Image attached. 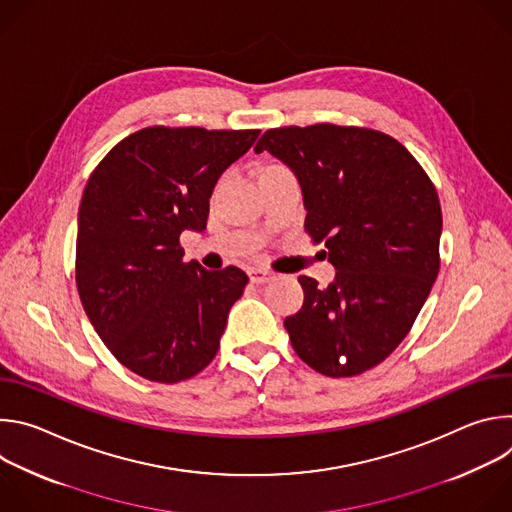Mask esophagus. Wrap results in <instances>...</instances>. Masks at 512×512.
I'll list each match as a JSON object with an SVG mask.
<instances>
[{"instance_id": "1", "label": "esophagus", "mask_w": 512, "mask_h": 512, "mask_svg": "<svg viewBox=\"0 0 512 512\" xmlns=\"http://www.w3.org/2000/svg\"><path fill=\"white\" fill-rule=\"evenodd\" d=\"M249 277H251V281H253L255 285H263V283H269V281H273L277 275H275L273 271H269V269H261V267H255V269H251V271H249Z\"/></svg>"}]
</instances>
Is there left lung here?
<instances>
[{
  "label": "left lung",
  "instance_id": "8db88e82",
  "mask_svg": "<svg viewBox=\"0 0 512 512\" xmlns=\"http://www.w3.org/2000/svg\"><path fill=\"white\" fill-rule=\"evenodd\" d=\"M267 150L296 174L306 233L336 277L300 275L304 306L283 326L298 356L340 379L377 367L409 334L440 271L442 206L395 137L334 123L267 129Z\"/></svg>",
  "mask_w": 512,
  "mask_h": 512
}]
</instances>
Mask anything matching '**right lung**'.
Masks as SVG:
<instances>
[{"label": "right lung", "mask_w": 512, "mask_h": 512, "mask_svg": "<svg viewBox=\"0 0 512 512\" xmlns=\"http://www.w3.org/2000/svg\"><path fill=\"white\" fill-rule=\"evenodd\" d=\"M259 129H139L93 170L79 208L77 287L111 354L156 383L192 379L221 346L249 281L239 267L184 261L180 235L204 231L216 180Z\"/></svg>", "instance_id": "right-lung-1"}]
</instances>
